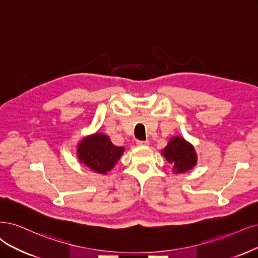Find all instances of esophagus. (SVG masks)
<instances>
[{
	"label": "esophagus",
	"mask_w": 258,
	"mask_h": 258,
	"mask_svg": "<svg viewBox=\"0 0 258 258\" xmlns=\"http://www.w3.org/2000/svg\"><path fill=\"white\" fill-rule=\"evenodd\" d=\"M149 140H146V141H141V140H138L137 141V146H149Z\"/></svg>",
	"instance_id": "34e87169"
}]
</instances>
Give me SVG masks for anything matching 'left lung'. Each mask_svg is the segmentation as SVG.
<instances>
[{"label": "left lung", "mask_w": 258, "mask_h": 258, "mask_svg": "<svg viewBox=\"0 0 258 258\" xmlns=\"http://www.w3.org/2000/svg\"><path fill=\"white\" fill-rule=\"evenodd\" d=\"M163 154L176 173L192 169L197 164V154L194 147L182 137H174L163 150Z\"/></svg>", "instance_id": "8db88e82"}]
</instances>
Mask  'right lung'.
Returning <instances> with one entry per match:
<instances>
[{"label": "right lung", "instance_id": "add662e5", "mask_svg": "<svg viewBox=\"0 0 258 258\" xmlns=\"http://www.w3.org/2000/svg\"><path fill=\"white\" fill-rule=\"evenodd\" d=\"M124 149L114 147L110 139L103 134H95L84 139L78 148V156L94 172L105 174L118 163Z\"/></svg>", "mask_w": 258, "mask_h": 258}]
</instances>
